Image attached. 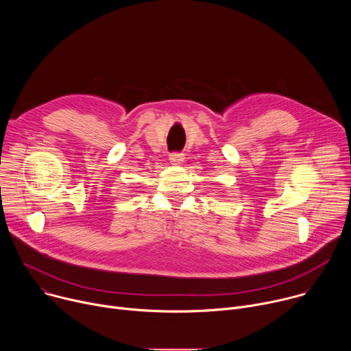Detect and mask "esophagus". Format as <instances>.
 Listing matches in <instances>:
<instances>
[{"mask_svg": "<svg viewBox=\"0 0 351 351\" xmlns=\"http://www.w3.org/2000/svg\"><path fill=\"white\" fill-rule=\"evenodd\" d=\"M169 160H171V162L173 165H180L183 162V160H184V154L183 153H172Z\"/></svg>", "mask_w": 351, "mask_h": 351, "instance_id": "34e87169", "label": "esophagus"}]
</instances>
